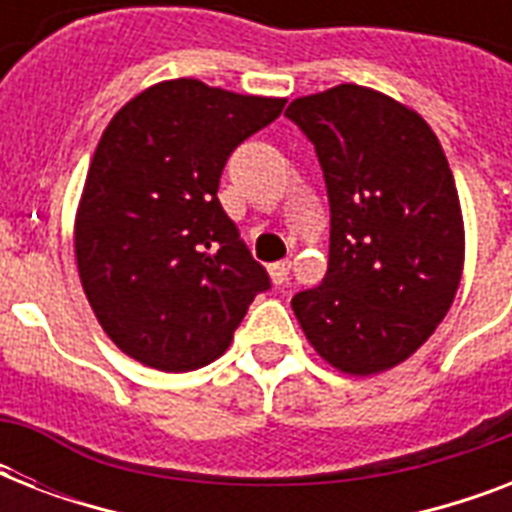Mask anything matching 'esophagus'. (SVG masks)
I'll list each match as a JSON object with an SVG mask.
<instances>
[{"label":"esophagus","mask_w":512,"mask_h":512,"mask_svg":"<svg viewBox=\"0 0 512 512\" xmlns=\"http://www.w3.org/2000/svg\"><path fill=\"white\" fill-rule=\"evenodd\" d=\"M289 268H292V263H289V260H279V263L268 265V273H271L273 284H284L289 276Z\"/></svg>","instance_id":"1"}]
</instances>
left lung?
<instances>
[{"label":"left lung","mask_w":512,"mask_h":512,"mask_svg":"<svg viewBox=\"0 0 512 512\" xmlns=\"http://www.w3.org/2000/svg\"><path fill=\"white\" fill-rule=\"evenodd\" d=\"M329 196V268L292 297L305 337L348 374L401 364L452 308L465 260L460 196L417 111L358 84L289 103Z\"/></svg>","instance_id":"obj_1"}]
</instances>
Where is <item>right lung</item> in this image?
Segmentation results:
<instances>
[{
    "mask_svg": "<svg viewBox=\"0 0 512 512\" xmlns=\"http://www.w3.org/2000/svg\"><path fill=\"white\" fill-rule=\"evenodd\" d=\"M284 103L172 79L103 132L76 212V265L103 332L140 364L207 366L271 289L217 188L228 156Z\"/></svg>",
    "mask_w": 512,
    "mask_h": 512,
    "instance_id": "right-lung-1",
    "label": "right lung"
}]
</instances>
